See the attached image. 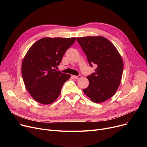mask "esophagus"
<instances>
[{
	"label": "esophagus",
	"instance_id": "esophagus-1",
	"mask_svg": "<svg viewBox=\"0 0 147 147\" xmlns=\"http://www.w3.org/2000/svg\"><path fill=\"white\" fill-rule=\"evenodd\" d=\"M73 78L75 79H79L80 78H82V75L81 74H79L78 76H73Z\"/></svg>",
	"mask_w": 147,
	"mask_h": 147
}]
</instances>
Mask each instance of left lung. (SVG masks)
Wrapping results in <instances>:
<instances>
[{
	"label": "left lung",
	"mask_w": 147,
	"mask_h": 147,
	"mask_svg": "<svg viewBox=\"0 0 147 147\" xmlns=\"http://www.w3.org/2000/svg\"><path fill=\"white\" fill-rule=\"evenodd\" d=\"M95 72L87 76L89 84L83 92L93 102H102L117 91L123 70L122 58L115 46L102 36L77 38Z\"/></svg>",
	"instance_id": "8db88e82"
}]
</instances>
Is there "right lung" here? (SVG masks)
<instances>
[{"label":"right lung","mask_w":147,"mask_h":147,"mask_svg":"<svg viewBox=\"0 0 147 147\" xmlns=\"http://www.w3.org/2000/svg\"><path fill=\"white\" fill-rule=\"evenodd\" d=\"M76 38L45 37L34 43L23 59L21 73L26 89L36 101L52 103L70 75L55 68Z\"/></svg>","instance_id":"add662e5"}]
</instances>
